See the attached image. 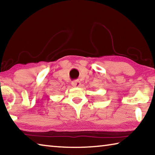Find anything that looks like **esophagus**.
<instances>
[{
	"label": "esophagus",
	"instance_id": "esophagus-1",
	"mask_svg": "<svg viewBox=\"0 0 155 155\" xmlns=\"http://www.w3.org/2000/svg\"><path fill=\"white\" fill-rule=\"evenodd\" d=\"M72 85L73 87H79L81 85V82L78 80H76V81H73L72 82Z\"/></svg>",
	"mask_w": 155,
	"mask_h": 155
}]
</instances>
